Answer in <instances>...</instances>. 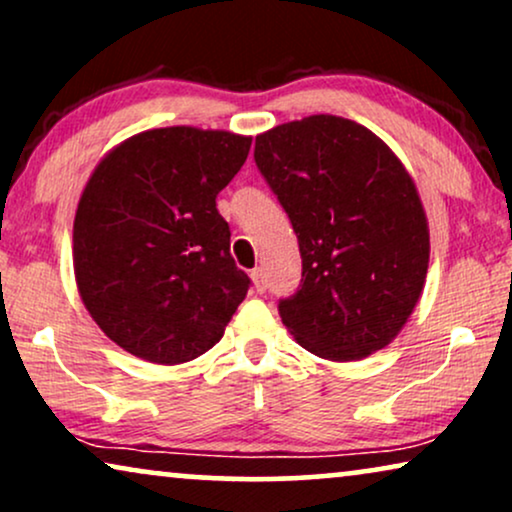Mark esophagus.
I'll list each match as a JSON object with an SVG mask.
<instances>
[{"label":"esophagus","mask_w":512,"mask_h":512,"mask_svg":"<svg viewBox=\"0 0 512 512\" xmlns=\"http://www.w3.org/2000/svg\"><path fill=\"white\" fill-rule=\"evenodd\" d=\"M251 284H254V291L256 293H263L265 289H268V277H265V270L263 268L251 270Z\"/></svg>","instance_id":"34e87169"}]
</instances>
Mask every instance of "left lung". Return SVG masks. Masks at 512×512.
Instances as JSON below:
<instances>
[{"instance_id": "8db88e82", "label": "left lung", "mask_w": 512, "mask_h": 512, "mask_svg": "<svg viewBox=\"0 0 512 512\" xmlns=\"http://www.w3.org/2000/svg\"><path fill=\"white\" fill-rule=\"evenodd\" d=\"M256 165L296 230L303 279L279 317L319 359L359 361L401 333L429 270L417 186L375 132L317 114L256 137Z\"/></svg>"}]
</instances>
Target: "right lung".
Segmentation results:
<instances>
[{"instance_id": "1", "label": "right lung", "mask_w": 512, "mask_h": 512, "mask_svg": "<svg viewBox=\"0 0 512 512\" xmlns=\"http://www.w3.org/2000/svg\"><path fill=\"white\" fill-rule=\"evenodd\" d=\"M251 137L172 125L104 156L74 216L79 296L109 340L177 366L223 338L249 289L230 256L216 195L249 156Z\"/></svg>"}]
</instances>
